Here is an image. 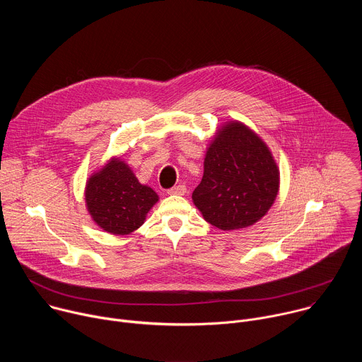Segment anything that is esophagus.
Here are the masks:
<instances>
[{"instance_id": "esophagus-1", "label": "esophagus", "mask_w": 362, "mask_h": 362, "mask_svg": "<svg viewBox=\"0 0 362 362\" xmlns=\"http://www.w3.org/2000/svg\"><path fill=\"white\" fill-rule=\"evenodd\" d=\"M186 193V186L185 185H176L170 189H168V194H185Z\"/></svg>"}]
</instances>
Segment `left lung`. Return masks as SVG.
Wrapping results in <instances>:
<instances>
[{
  "label": "left lung",
  "mask_w": 362,
  "mask_h": 362,
  "mask_svg": "<svg viewBox=\"0 0 362 362\" xmlns=\"http://www.w3.org/2000/svg\"><path fill=\"white\" fill-rule=\"evenodd\" d=\"M192 199L206 222L233 230L253 225L274 204L279 170L268 146L239 122L222 126L206 151Z\"/></svg>",
  "instance_id": "left-lung-1"
}]
</instances>
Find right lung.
<instances>
[{"label": "right lung", "instance_id": "obj_1", "mask_svg": "<svg viewBox=\"0 0 362 362\" xmlns=\"http://www.w3.org/2000/svg\"><path fill=\"white\" fill-rule=\"evenodd\" d=\"M158 200V193L141 185L122 159H112L86 185L88 214L103 230L113 235H129L140 228Z\"/></svg>", "mask_w": 362, "mask_h": 362}]
</instances>
